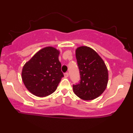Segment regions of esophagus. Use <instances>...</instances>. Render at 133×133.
<instances>
[{
    "instance_id": "obj_1",
    "label": "esophagus",
    "mask_w": 133,
    "mask_h": 133,
    "mask_svg": "<svg viewBox=\"0 0 133 133\" xmlns=\"http://www.w3.org/2000/svg\"><path fill=\"white\" fill-rule=\"evenodd\" d=\"M64 77H69V73L68 72H65L64 74Z\"/></svg>"
}]
</instances>
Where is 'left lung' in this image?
<instances>
[{
    "instance_id": "8db88e82",
    "label": "left lung",
    "mask_w": 133,
    "mask_h": 133,
    "mask_svg": "<svg viewBox=\"0 0 133 133\" xmlns=\"http://www.w3.org/2000/svg\"><path fill=\"white\" fill-rule=\"evenodd\" d=\"M76 57L81 80L73 84L74 94L83 100H92L102 94L108 82V71L102 58L92 49L79 47Z\"/></svg>"
}]
</instances>
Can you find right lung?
Instances as JSON below:
<instances>
[{
	"label": "right lung",
	"instance_id": "obj_1",
	"mask_svg": "<svg viewBox=\"0 0 133 133\" xmlns=\"http://www.w3.org/2000/svg\"><path fill=\"white\" fill-rule=\"evenodd\" d=\"M59 55V51L54 47H45L24 65L22 81L27 89L34 95L45 97L57 89L64 77Z\"/></svg>",
	"mask_w": 133,
	"mask_h": 133
}]
</instances>
